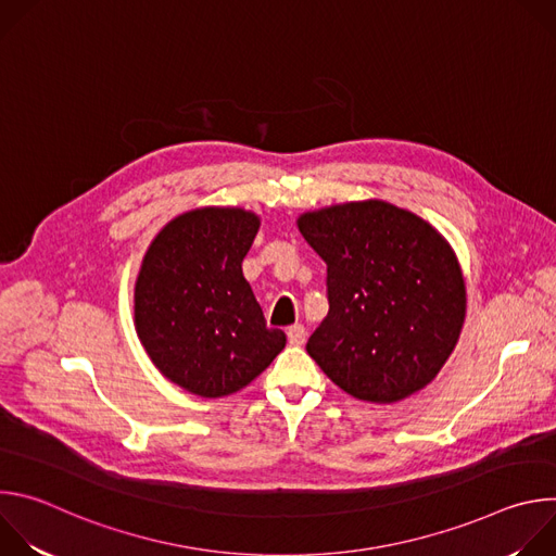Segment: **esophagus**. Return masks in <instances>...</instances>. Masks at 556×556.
<instances>
[{"label":"esophagus","mask_w":556,"mask_h":556,"mask_svg":"<svg viewBox=\"0 0 556 556\" xmlns=\"http://www.w3.org/2000/svg\"><path fill=\"white\" fill-rule=\"evenodd\" d=\"M305 341V328L301 324H294L288 328V343L290 345H303Z\"/></svg>","instance_id":"obj_1"}]
</instances>
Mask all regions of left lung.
Masks as SVG:
<instances>
[{"label": "left lung", "instance_id": "8db88e82", "mask_svg": "<svg viewBox=\"0 0 556 556\" xmlns=\"http://www.w3.org/2000/svg\"><path fill=\"white\" fill-rule=\"evenodd\" d=\"M328 264V316L307 354L358 401L395 403L435 378L466 312L459 264L418 215L369 200L299 217Z\"/></svg>", "mask_w": 556, "mask_h": 556}]
</instances>
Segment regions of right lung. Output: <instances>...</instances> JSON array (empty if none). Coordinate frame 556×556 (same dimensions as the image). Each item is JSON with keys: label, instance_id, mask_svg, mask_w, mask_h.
I'll return each instance as SVG.
<instances>
[{"label": "right lung", "instance_id": "obj_1", "mask_svg": "<svg viewBox=\"0 0 556 556\" xmlns=\"http://www.w3.org/2000/svg\"><path fill=\"white\" fill-rule=\"evenodd\" d=\"M260 219L242 208H198L151 242L136 281V332L172 382L219 399L257 378L283 350L266 326L242 262Z\"/></svg>", "mask_w": 556, "mask_h": 556}]
</instances>
